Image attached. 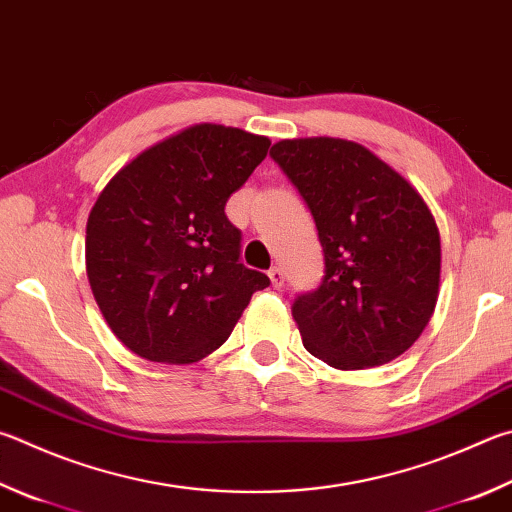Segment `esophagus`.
<instances>
[{"instance_id": "34e87169", "label": "esophagus", "mask_w": 512, "mask_h": 512, "mask_svg": "<svg viewBox=\"0 0 512 512\" xmlns=\"http://www.w3.org/2000/svg\"><path fill=\"white\" fill-rule=\"evenodd\" d=\"M268 277H271V282L275 288H280L284 284V271L280 266H273L271 271H268Z\"/></svg>"}]
</instances>
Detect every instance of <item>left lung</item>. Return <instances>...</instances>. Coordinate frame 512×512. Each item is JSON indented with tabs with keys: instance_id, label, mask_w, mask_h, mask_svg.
<instances>
[{
	"instance_id": "8db88e82",
	"label": "left lung",
	"mask_w": 512,
	"mask_h": 512,
	"mask_svg": "<svg viewBox=\"0 0 512 512\" xmlns=\"http://www.w3.org/2000/svg\"><path fill=\"white\" fill-rule=\"evenodd\" d=\"M309 206L324 255L318 288L293 300L309 353L336 369L385 365L430 322L441 273V239L410 183L367 147L342 138L273 145Z\"/></svg>"
}]
</instances>
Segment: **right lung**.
I'll list each match as a JSON object with an SVG mask.
<instances>
[{"label":"right lung","mask_w":512,"mask_h":512,"mask_svg":"<svg viewBox=\"0 0 512 512\" xmlns=\"http://www.w3.org/2000/svg\"><path fill=\"white\" fill-rule=\"evenodd\" d=\"M271 141L224 125H194L125 165L87 221V277L111 331L138 356L188 365L219 349L255 291L230 194Z\"/></svg>","instance_id":"right-lung-1"}]
</instances>
